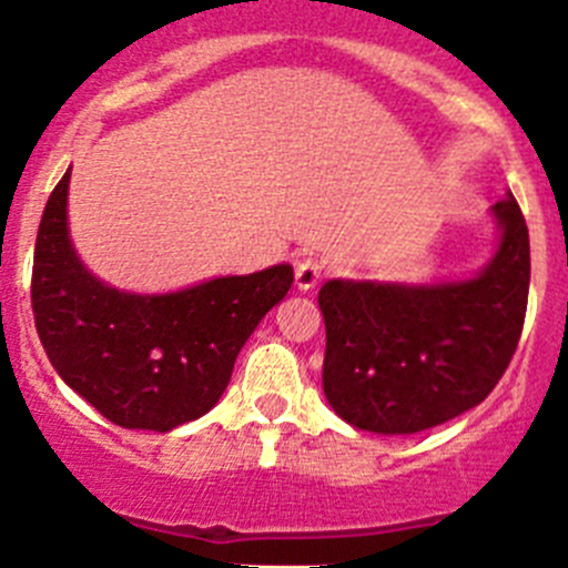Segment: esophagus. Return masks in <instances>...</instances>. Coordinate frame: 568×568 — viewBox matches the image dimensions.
Returning <instances> with one entry per match:
<instances>
[{"label":"esophagus","mask_w":568,"mask_h":568,"mask_svg":"<svg viewBox=\"0 0 568 568\" xmlns=\"http://www.w3.org/2000/svg\"><path fill=\"white\" fill-rule=\"evenodd\" d=\"M322 260L316 257H302L296 260V268H294V280H296V288L300 291H311L322 277Z\"/></svg>","instance_id":"obj_1"}]
</instances>
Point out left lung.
Here are the masks:
<instances>
[{"label": "left lung", "instance_id": "1", "mask_svg": "<svg viewBox=\"0 0 568 568\" xmlns=\"http://www.w3.org/2000/svg\"><path fill=\"white\" fill-rule=\"evenodd\" d=\"M490 215L496 252L470 277L322 285V386L344 423L417 434L479 406L499 384L527 314L529 232L513 193Z\"/></svg>", "mask_w": 568, "mask_h": 568}]
</instances>
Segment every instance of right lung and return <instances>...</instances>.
Here are the masks:
<instances>
[{
  "label": "right lung",
  "instance_id": "right-lung-1",
  "mask_svg": "<svg viewBox=\"0 0 568 568\" xmlns=\"http://www.w3.org/2000/svg\"><path fill=\"white\" fill-rule=\"evenodd\" d=\"M69 176L44 206L33 254V314L47 358L69 389L111 423L171 432L219 404L260 320L288 294L294 268L212 277L134 294L94 277L69 237Z\"/></svg>",
  "mask_w": 568,
  "mask_h": 568
}]
</instances>
